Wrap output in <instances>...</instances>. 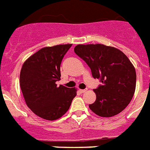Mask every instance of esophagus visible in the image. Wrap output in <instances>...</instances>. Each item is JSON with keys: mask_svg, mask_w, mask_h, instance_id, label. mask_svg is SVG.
I'll list each match as a JSON object with an SVG mask.
<instances>
[{"mask_svg": "<svg viewBox=\"0 0 150 150\" xmlns=\"http://www.w3.org/2000/svg\"><path fill=\"white\" fill-rule=\"evenodd\" d=\"M87 91V89H79V92H81V93H84V92H86Z\"/></svg>", "mask_w": 150, "mask_h": 150, "instance_id": "1", "label": "esophagus"}]
</instances>
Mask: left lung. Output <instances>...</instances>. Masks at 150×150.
<instances>
[{"instance_id":"left-lung-1","label":"left lung","mask_w":150,"mask_h":150,"mask_svg":"<svg viewBox=\"0 0 150 150\" xmlns=\"http://www.w3.org/2000/svg\"><path fill=\"white\" fill-rule=\"evenodd\" d=\"M75 54L89 66L102 85L94 92L96 100L90 109L102 117H112L126 109L136 90V73L127 56L118 48L102 44L78 45Z\"/></svg>"}]
</instances>
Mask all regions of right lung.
Listing matches in <instances>:
<instances>
[{
	"label": "right lung",
	"instance_id": "right-lung-1",
	"mask_svg": "<svg viewBox=\"0 0 150 150\" xmlns=\"http://www.w3.org/2000/svg\"><path fill=\"white\" fill-rule=\"evenodd\" d=\"M71 44L45 47L30 56L20 73V86L29 109L46 120L64 115L76 96V88H69L56 81L61 79L60 65Z\"/></svg>",
	"mask_w": 150,
	"mask_h": 150
}]
</instances>
